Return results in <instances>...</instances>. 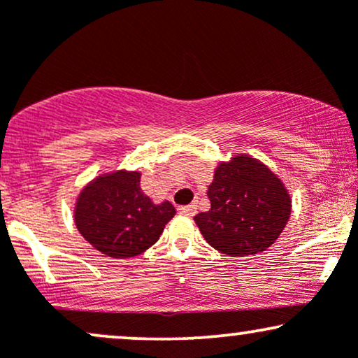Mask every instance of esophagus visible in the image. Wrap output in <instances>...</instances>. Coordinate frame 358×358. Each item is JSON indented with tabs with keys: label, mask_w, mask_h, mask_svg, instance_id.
Here are the masks:
<instances>
[{
	"label": "esophagus",
	"mask_w": 358,
	"mask_h": 358,
	"mask_svg": "<svg viewBox=\"0 0 358 358\" xmlns=\"http://www.w3.org/2000/svg\"><path fill=\"white\" fill-rule=\"evenodd\" d=\"M180 213H183V215H195L196 213V205H185V207H180L178 208Z\"/></svg>",
	"instance_id": "1"
}]
</instances>
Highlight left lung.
<instances>
[{
	"label": "left lung",
	"mask_w": 358,
	"mask_h": 358,
	"mask_svg": "<svg viewBox=\"0 0 358 358\" xmlns=\"http://www.w3.org/2000/svg\"><path fill=\"white\" fill-rule=\"evenodd\" d=\"M210 210L193 217L203 239L222 254L245 257L262 252L281 236L291 217L285 182L252 155L220 159L207 190Z\"/></svg>",
	"instance_id": "obj_1"
}]
</instances>
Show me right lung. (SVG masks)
<instances>
[{
    "label": "right lung",
    "mask_w": 358,
    "mask_h": 358,
    "mask_svg": "<svg viewBox=\"0 0 358 358\" xmlns=\"http://www.w3.org/2000/svg\"><path fill=\"white\" fill-rule=\"evenodd\" d=\"M139 182V170L104 171L77 195L73 205L77 231L106 256L127 259L143 254L175 217L171 202L155 203Z\"/></svg>",
    "instance_id": "right-lung-1"
}]
</instances>
